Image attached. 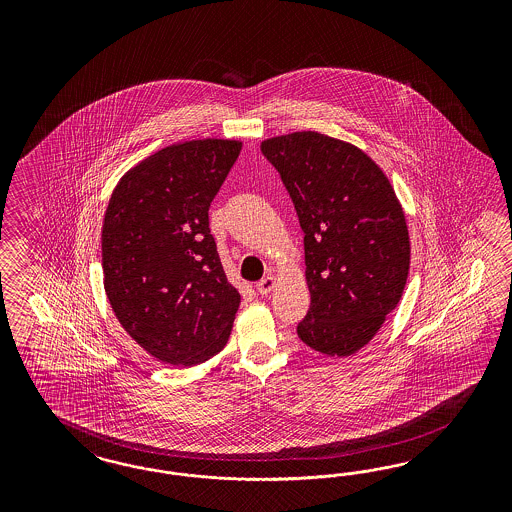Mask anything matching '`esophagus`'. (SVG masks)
I'll list each match as a JSON object with an SVG mask.
<instances>
[{
  "label": "esophagus",
  "mask_w": 512,
  "mask_h": 512,
  "mask_svg": "<svg viewBox=\"0 0 512 512\" xmlns=\"http://www.w3.org/2000/svg\"><path fill=\"white\" fill-rule=\"evenodd\" d=\"M274 285H276V278H274V276H266V278L261 279V281L257 283V291H259L261 295H268V293L274 289Z\"/></svg>",
  "instance_id": "34e87169"
}]
</instances>
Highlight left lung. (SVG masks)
Returning a JSON list of instances; mask_svg holds the SVG:
<instances>
[{
    "instance_id": "obj_1",
    "label": "left lung",
    "mask_w": 512,
    "mask_h": 512,
    "mask_svg": "<svg viewBox=\"0 0 512 512\" xmlns=\"http://www.w3.org/2000/svg\"><path fill=\"white\" fill-rule=\"evenodd\" d=\"M304 233L310 310L298 338L330 357L372 340L402 298L409 233L387 176L357 146L315 131L264 140Z\"/></svg>"
}]
</instances>
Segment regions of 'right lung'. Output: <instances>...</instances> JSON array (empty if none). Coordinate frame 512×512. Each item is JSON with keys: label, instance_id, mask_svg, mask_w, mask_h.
<instances>
[{"label": "right lung", "instance_id": "add662e5", "mask_svg": "<svg viewBox=\"0 0 512 512\" xmlns=\"http://www.w3.org/2000/svg\"><path fill=\"white\" fill-rule=\"evenodd\" d=\"M242 142L172 144L140 161L110 197L105 291L125 332L152 357L195 366L231 336L240 295L227 281L208 208Z\"/></svg>", "mask_w": 512, "mask_h": 512}]
</instances>
